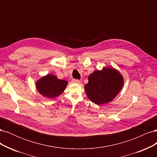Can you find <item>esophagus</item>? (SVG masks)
Listing matches in <instances>:
<instances>
[{"instance_id":"34e87169","label":"esophagus","mask_w":157,"mask_h":157,"mask_svg":"<svg viewBox=\"0 0 157 157\" xmlns=\"http://www.w3.org/2000/svg\"><path fill=\"white\" fill-rule=\"evenodd\" d=\"M73 82L74 83H80V80H78V79H73Z\"/></svg>"}]
</instances>
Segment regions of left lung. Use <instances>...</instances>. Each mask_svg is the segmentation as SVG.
I'll return each instance as SVG.
<instances>
[{
	"label": "left lung",
	"mask_w": 157,
	"mask_h": 157,
	"mask_svg": "<svg viewBox=\"0 0 157 157\" xmlns=\"http://www.w3.org/2000/svg\"><path fill=\"white\" fill-rule=\"evenodd\" d=\"M123 78L117 71L104 68L96 71L88 77V83L84 88L90 101L98 105L110 102L123 86Z\"/></svg>",
	"instance_id": "obj_1"
}]
</instances>
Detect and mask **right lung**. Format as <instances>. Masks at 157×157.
Segmentation results:
<instances>
[{
  "label": "right lung",
  "mask_w": 157,
  "mask_h": 157,
  "mask_svg": "<svg viewBox=\"0 0 157 157\" xmlns=\"http://www.w3.org/2000/svg\"><path fill=\"white\" fill-rule=\"evenodd\" d=\"M36 88L42 96L48 98L58 96L67 86V82L59 80L56 76L48 75L36 82Z\"/></svg>",
  "instance_id": "1"
}]
</instances>
